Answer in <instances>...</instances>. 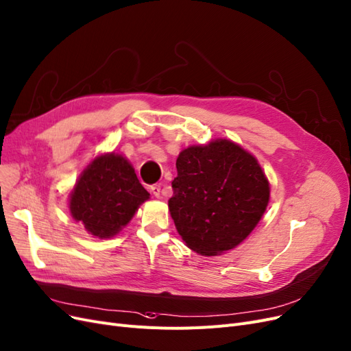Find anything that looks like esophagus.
<instances>
[{"label":"esophagus","instance_id":"esophagus-1","mask_svg":"<svg viewBox=\"0 0 351 351\" xmlns=\"http://www.w3.org/2000/svg\"><path fill=\"white\" fill-rule=\"evenodd\" d=\"M150 189H152V194H153L156 198H160V189H162L160 185L156 184V185H153Z\"/></svg>","mask_w":351,"mask_h":351}]
</instances>
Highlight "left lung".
I'll use <instances>...</instances> for the list:
<instances>
[{
	"label": "left lung",
	"instance_id": "obj_1",
	"mask_svg": "<svg viewBox=\"0 0 351 351\" xmlns=\"http://www.w3.org/2000/svg\"><path fill=\"white\" fill-rule=\"evenodd\" d=\"M176 169L169 210L192 251L210 256L233 250L261 220L268 180L255 157L237 144L216 140L188 147Z\"/></svg>",
	"mask_w": 351,
	"mask_h": 351
}]
</instances>
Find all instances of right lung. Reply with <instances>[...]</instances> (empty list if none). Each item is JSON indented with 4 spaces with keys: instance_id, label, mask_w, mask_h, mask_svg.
Returning a JSON list of instances; mask_svg holds the SVG:
<instances>
[{
    "instance_id": "right-lung-1",
    "label": "right lung",
    "mask_w": 351,
    "mask_h": 351,
    "mask_svg": "<svg viewBox=\"0 0 351 351\" xmlns=\"http://www.w3.org/2000/svg\"><path fill=\"white\" fill-rule=\"evenodd\" d=\"M132 166L119 154H105L90 163L71 192V216L97 237L117 234L149 199Z\"/></svg>"
}]
</instances>
